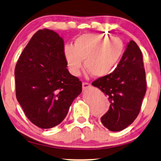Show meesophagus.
<instances>
[{"label": "esophagus", "instance_id": "34e87169", "mask_svg": "<svg viewBox=\"0 0 161 161\" xmlns=\"http://www.w3.org/2000/svg\"><path fill=\"white\" fill-rule=\"evenodd\" d=\"M91 85L90 84H88V83H83L82 84V88L83 90H86L87 88H89V87H90Z\"/></svg>", "mask_w": 161, "mask_h": 161}]
</instances>
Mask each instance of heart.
<instances>
[{
  "label": "heart",
  "instance_id": "heart-1",
  "mask_svg": "<svg viewBox=\"0 0 161 161\" xmlns=\"http://www.w3.org/2000/svg\"><path fill=\"white\" fill-rule=\"evenodd\" d=\"M124 53L119 38L100 33H84L75 40L74 46L64 47V57L71 75L77 76L84 60V69L94 77L107 76L114 70Z\"/></svg>",
  "mask_w": 161,
  "mask_h": 161
}]
</instances>
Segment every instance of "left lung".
<instances>
[{
	"instance_id": "obj_1",
	"label": "left lung",
	"mask_w": 161,
	"mask_h": 161,
	"mask_svg": "<svg viewBox=\"0 0 161 161\" xmlns=\"http://www.w3.org/2000/svg\"><path fill=\"white\" fill-rule=\"evenodd\" d=\"M106 95L110 105L101 118L105 128L119 131L132 124L140 113L146 92L142 54L134 41L127 44L116 69L92 82Z\"/></svg>"
}]
</instances>
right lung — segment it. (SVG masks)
Masks as SVG:
<instances>
[{"mask_svg": "<svg viewBox=\"0 0 161 161\" xmlns=\"http://www.w3.org/2000/svg\"><path fill=\"white\" fill-rule=\"evenodd\" d=\"M16 98L29 120L43 129L64 119L82 83L67 69L64 42L53 31L39 30L25 47L15 69Z\"/></svg>", "mask_w": 161, "mask_h": 161, "instance_id": "add662e5", "label": "right lung"}]
</instances>
